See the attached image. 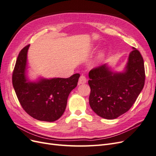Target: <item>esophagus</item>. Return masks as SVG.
I'll return each instance as SVG.
<instances>
[{"mask_svg": "<svg viewBox=\"0 0 156 156\" xmlns=\"http://www.w3.org/2000/svg\"><path fill=\"white\" fill-rule=\"evenodd\" d=\"M87 83V78L86 77L84 76V75H82L81 77H80L79 78V84H84Z\"/></svg>", "mask_w": 156, "mask_h": 156, "instance_id": "1", "label": "esophagus"}]
</instances>
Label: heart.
Wrapping results in <instances>:
<instances>
[{
	"label": "heart",
	"mask_w": 156,
	"mask_h": 156,
	"mask_svg": "<svg viewBox=\"0 0 156 156\" xmlns=\"http://www.w3.org/2000/svg\"><path fill=\"white\" fill-rule=\"evenodd\" d=\"M105 56V53L104 52H100V53H99L98 56V58H97V62H100L102 60V59L104 58Z\"/></svg>",
	"instance_id": "1"
}]
</instances>
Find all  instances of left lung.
I'll use <instances>...</instances> for the list:
<instances>
[{
    "label": "left lung",
    "instance_id": "1",
    "mask_svg": "<svg viewBox=\"0 0 156 156\" xmlns=\"http://www.w3.org/2000/svg\"><path fill=\"white\" fill-rule=\"evenodd\" d=\"M88 77L90 106L100 117L115 119L129 110L142 91L144 60L140 52L133 48L122 72H112L105 64L90 71Z\"/></svg>",
    "mask_w": 156,
    "mask_h": 156
}]
</instances>
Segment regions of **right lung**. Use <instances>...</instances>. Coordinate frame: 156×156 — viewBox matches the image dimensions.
Returning a JSON list of instances; mask_svg holds the SVG:
<instances>
[{
  "label": "right lung",
  "instance_id": "right-lung-1",
  "mask_svg": "<svg viewBox=\"0 0 156 156\" xmlns=\"http://www.w3.org/2000/svg\"><path fill=\"white\" fill-rule=\"evenodd\" d=\"M25 47L18 55L12 75V83L23 109L34 119L54 122L65 111L69 93L77 85L80 77L75 73L69 78L45 79L36 81L27 78V52Z\"/></svg>",
  "mask_w": 156,
  "mask_h": 156
}]
</instances>
